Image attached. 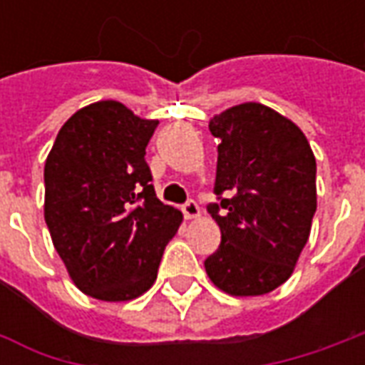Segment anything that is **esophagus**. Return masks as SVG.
<instances>
[{"instance_id": "34e87169", "label": "esophagus", "mask_w": 365, "mask_h": 365, "mask_svg": "<svg viewBox=\"0 0 365 365\" xmlns=\"http://www.w3.org/2000/svg\"><path fill=\"white\" fill-rule=\"evenodd\" d=\"M182 211L185 219H195V217H199V205L193 201V199H190V201H185V203H183Z\"/></svg>"}]
</instances>
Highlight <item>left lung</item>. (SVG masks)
<instances>
[{
  "instance_id": "obj_1",
  "label": "left lung",
  "mask_w": 365,
  "mask_h": 365,
  "mask_svg": "<svg viewBox=\"0 0 365 365\" xmlns=\"http://www.w3.org/2000/svg\"><path fill=\"white\" fill-rule=\"evenodd\" d=\"M217 146L211 213L221 245L207 275L230 295H264L293 274L317 211V162L301 128L262 103L209 123Z\"/></svg>"
}]
</instances>
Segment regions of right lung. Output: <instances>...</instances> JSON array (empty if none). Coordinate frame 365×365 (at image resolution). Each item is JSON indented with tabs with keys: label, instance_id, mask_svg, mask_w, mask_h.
Masks as SVG:
<instances>
[{
	"label": "right lung",
	"instance_id": "right-lung-1",
	"mask_svg": "<svg viewBox=\"0 0 365 365\" xmlns=\"http://www.w3.org/2000/svg\"><path fill=\"white\" fill-rule=\"evenodd\" d=\"M158 120L97 101L60 128L44 164V221L78 289L128 301L156 282L182 213L152 185L146 146Z\"/></svg>",
	"mask_w": 365,
	"mask_h": 365
}]
</instances>
